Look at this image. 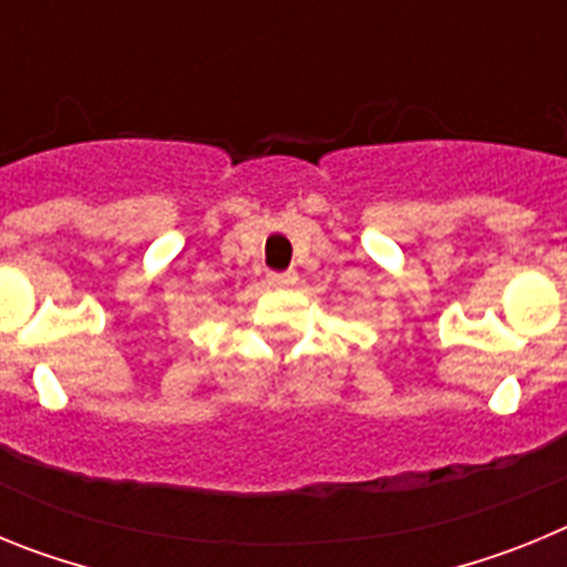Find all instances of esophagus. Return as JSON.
Instances as JSON below:
<instances>
[{"instance_id": "34e87169", "label": "esophagus", "mask_w": 567, "mask_h": 567, "mask_svg": "<svg viewBox=\"0 0 567 567\" xmlns=\"http://www.w3.org/2000/svg\"><path fill=\"white\" fill-rule=\"evenodd\" d=\"M295 280H298V275L292 272V269H289V272H275V275H269V284H272L275 289H289L295 284Z\"/></svg>"}]
</instances>
